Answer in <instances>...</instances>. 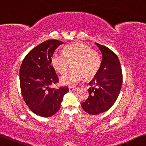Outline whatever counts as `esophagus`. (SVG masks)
Returning a JSON list of instances; mask_svg holds the SVG:
<instances>
[{
    "label": "esophagus",
    "mask_w": 146,
    "mask_h": 146,
    "mask_svg": "<svg viewBox=\"0 0 146 146\" xmlns=\"http://www.w3.org/2000/svg\"><path fill=\"white\" fill-rule=\"evenodd\" d=\"M68 88H69L70 92H72V91H74V90H75L77 88L76 87V86H70L68 87Z\"/></svg>",
    "instance_id": "esophagus-1"
}]
</instances>
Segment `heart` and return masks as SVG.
Listing matches in <instances>:
<instances>
[{
    "instance_id": "obj_1",
    "label": "heart",
    "mask_w": 146,
    "mask_h": 146,
    "mask_svg": "<svg viewBox=\"0 0 146 146\" xmlns=\"http://www.w3.org/2000/svg\"><path fill=\"white\" fill-rule=\"evenodd\" d=\"M62 52L54 54L51 62L53 67L60 74L67 70L70 63H72L74 69L69 70L60 78L63 84H74L84 77L87 80L92 79L100 68V56L85 44H70L64 47Z\"/></svg>"
}]
</instances>
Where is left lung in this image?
<instances>
[{
  "instance_id": "obj_1",
  "label": "left lung",
  "mask_w": 146,
  "mask_h": 146,
  "mask_svg": "<svg viewBox=\"0 0 146 146\" xmlns=\"http://www.w3.org/2000/svg\"><path fill=\"white\" fill-rule=\"evenodd\" d=\"M102 54L100 68L89 83V96L82 107L88 113L96 115L108 110L116 101L122 85L123 76L117 55L105 46L96 43Z\"/></svg>"
}]
</instances>
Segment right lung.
I'll return each mask as SVG.
<instances>
[{
    "label": "right lung",
    "mask_w": 146,
    "mask_h": 146,
    "mask_svg": "<svg viewBox=\"0 0 146 146\" xmlns=\"http://www.w3.org/2000/svg\"><path fill=\"white\" fill-rule=\"evenodd\" d=\"M63 44L58 40L43 42L31 50L20 68L22 96L29 109L42 117H50L58 111L67 86L52 88L59 79L51 64L55 50Z\"/></svg>",
    "instance_id": "right-lung-1"
}]
</instances>
